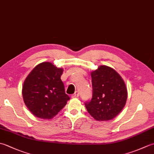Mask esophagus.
<instances>
[{
	"instance_id": "34e87169",
	"label": "esophagus",
	"mask_w": 154,
	"mask_h": 154,
	"mask_svg": "<svg viewBox=\"0 0 154 154\" xmlns=\"http://www.w3.org/2000/svg\"><path fill=\"white\" fill-rule=\"evenodd\" d=\"M79 92H78V91H76V92H75L73 94H72L71 98H77L79 97Z\"/></svg>"
}]
</instances>
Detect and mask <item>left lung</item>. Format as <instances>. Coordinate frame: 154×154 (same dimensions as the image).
I'll return each instance as SVG.
<instances>
[{"label": "left lung", "instance_id": "1", "mask_svg": "<svg viewBox=\"0 0 154 154\" xmlns=\"http://www.w3.org/2000/svg\"><path fill=\"white\" fill-rule=\"evenodd\" d=\"M93 97L85 103L96 120L108 121L119 114L126 103L128 92L122 77L106 65H100L91 72Z\"/></svg>", "mask_w": 154, "mask_h": 154}]
</instances>
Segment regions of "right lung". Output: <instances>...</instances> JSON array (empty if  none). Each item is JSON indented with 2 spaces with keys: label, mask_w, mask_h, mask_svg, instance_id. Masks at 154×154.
<instances>
[{
  "label": "right lung",
  "mask_w": 154,
  "mask_h": 154,
  "mask_svg": "<svg viewBox=\"0 0 154 154\" xmlns=\"http://www.w3.org/2000/svg\"><path fill=\"white\" fill-rule=\"evenodd\" d=\"M63 71L50 62H42L26 78L22 86L23 100L35 116L53 119L70 99L61 80Z\"/></svg>",
  "instance_id": "1"
}]
</instances>
